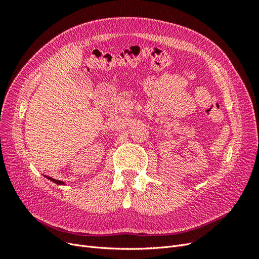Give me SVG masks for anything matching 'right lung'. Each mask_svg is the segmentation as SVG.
<instances>
[{
  "instance_id": "obj_1",
  "label": "right lung",
  "mask_w": 259,
  "mask_h": 259,
  "mask_svg": "<svg viewBox=\"0 0 259 259\" xmlns=\"http://www.w3.org/2000/svg\"><path fill=\"white\" fill-rule=\"evenodd\" d=\"M48 177L50 180H52V182H54V183H56L57 185H64V182H61V180H57V179H54V178H52V177H49V176H46Z\"/></svg>"
}]
</instances>
